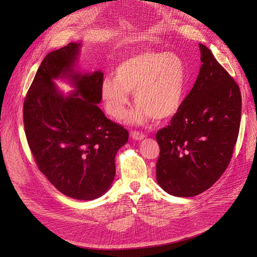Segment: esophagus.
Here are the masks:
<instances>
[{
    "instance_id": "1",
    "label": "esophagus",
    "mask_w": 257,
    "mask_h": 257,
    "mask_svg": "<svg viewBox=\"0 0 257 257\" xmlns=\"http://www.w3.org/2000/svg\"><path fill=\"white\" fill-rule=\"evenodd\" d=\"M131 138L133 140H136V141H142V140H144L146 138V136H145V133H143V132L132 131L131 132Z\"/></svg>"
}]
</instances>
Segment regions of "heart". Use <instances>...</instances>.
<instances>
[{
  "label": "heart",
  "mask_w": 257,
  "mask_h": 257,
  "mask_svg": "<svg viewBox=\"0 0 257 257\" xmlns=\"http://www.w3.org/2000/svg\"><path fill=\"white\" fill-rule=\"evenodd\" d=\"M114 79L106 78L101 96L106 112L114 119L123 117L133 91L138 104L128 119L142 124L153 117L166 119L176 113L182 103L187 72L183 59L175 53L144 50L119 61Z\"/></svg>",
  "instance_id": "b5f03b06"
}]
</instances>
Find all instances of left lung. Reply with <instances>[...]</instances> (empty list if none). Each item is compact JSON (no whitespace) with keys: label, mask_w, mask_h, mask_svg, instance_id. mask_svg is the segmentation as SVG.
Returning <instances> with one entry per match:
<instances>
[{"label":"left lung","mask_w":257,"mask_h":257,"mask_svg":"<svg viewBox=\"0 0 257 257\" xmlns=\"http://www.w3.org/2000/svg\"><path fill=\"white\" fill-rule=\"evenodd\" d=\"M200 72L170 125L156 133V179L168 194L193 197L219 180L237 141L241 97L237 83L199 44Z\"/></svg>","instance_id":"1"}]
</instances>
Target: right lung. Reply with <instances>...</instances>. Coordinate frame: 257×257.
<instances>
[{"label": "right lung", "instance_id": "add662e5", "mask_svg": "<svg viewBox=\"0 0 257 257\" xmlns=\"http://www.w3.org/2000/svg\"><path fill=\"white\" fill-rule=\"evenodd\" d=\"M80 47L71 43L46 55L24 101V126L39 171L63 195L89 201L110 187L116 152L129 133L97 105L103 73L74 70ZM57 77L75 87L69 96L57 89Z\"/></svg>", "mask_w": 257, "mask_h": 257}]
</instances>
